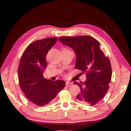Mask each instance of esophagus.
<instances>
[{
    "label": "esophagus",
    "mask_w": 131,
    "mask_h": 131,
    "mask_svg": "<svg viewBox=\"0 0 131 131\" xmlns=\"http://www.w3.org/2000/svg\"><path fill=\"white\" fill-rule=\"evenodd\" d=\"M72 85H73V83L71 82H66V86L68 87H70V86H71Z\"/></svg>",
    "instance_id": "esophagus-1"
}]
</instances>
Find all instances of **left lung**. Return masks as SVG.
<instances>
[{
	"label": "left lung",
	"instance_id": "8db88e82",
	"mask_svg": "<svg viewBox=\"0 0 131 131\" xmlns=\"http://www.w3.org/2000/svg\"><path fill=\"white\" fill-rule=\"evenodd\" d=\"M59 40L74 49L77 55L75 69L86 74L84 82H74L81 91L77 96L78 100L83 104L96 105L109 88L112 75L109 58L100 49L99 41L90 36L62 37Z\"/></svg>",
	"mask_w": 131,
	"mask_h": 131
}]
</instances>
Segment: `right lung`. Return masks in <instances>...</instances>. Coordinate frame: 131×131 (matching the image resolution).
<instances>
[{
    "mask_svg": "<svg viewBox=\"0 0 131 131\" xmlns=\"http://www.w3.org/2000/svg\"><path fill=\"white\" fill-rule=\"evenodd\" d=\"M57 40V38H49L34 41L25 50L19 63L21 89L27 99L40 106L52 101L65 86L63 80L52 81L44 78L43 75L47 68V53Z\"/></svg>",
    "mask_w": 131,
    "mask_h": 131,
    "instance_id": "right-lung-1",
    "label": "right lung"
}]
</instances>
